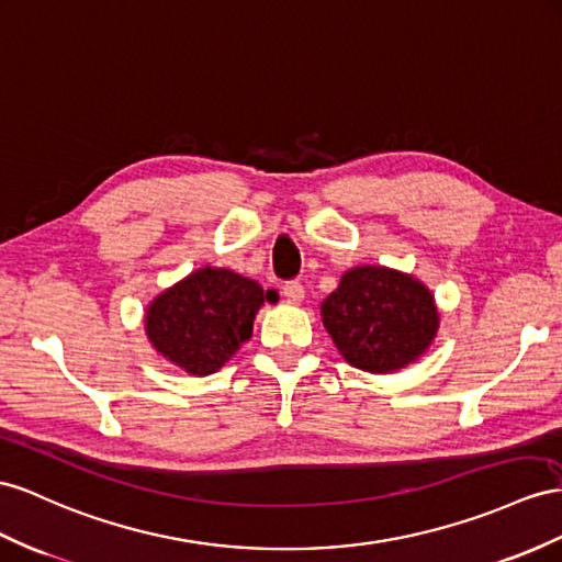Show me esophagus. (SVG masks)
Here are the masks:
<instances>
[{
    "instance_id": "1",
    "label": "esophagus",
    "mask_w": 562,
    "mask_h": 562,
    "mask_svg": "<svg viewBox=\"0 0 562 562\" xmlns=\"http://www.w3.org/2000/svg\"><path fill=\"white\" fill-rule=\"evenodd\" d=\"M282 294L286 299V304H301V301H304V284H301L299 280L284 282Z\"/></svg>"
}]
</instances>
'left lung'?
Masks as SVG:
<instances>
[{"mask_svg": "<svg viewBox=\"0 0 562 562\" xmlns=\"http://www.w3.org/2000/svg\"><path fill=\"white\" fill-rule=\"evenodd\" d=\"M323 325L356 368L390 372L415 361L437 335L435 299L418 280L390 268H353L323 306Z\"/></svg>", "mask_w": 562, "mask_h": 562, "instance_id": "1", "label": "left lung"}]
</instances>
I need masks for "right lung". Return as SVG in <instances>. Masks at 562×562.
<instances>
[{
    "instance_id": "add662e5",
    "label": "right lung",
    "mask_w": 562,
    "mask_h": 562,
    "mask_svg": "<svg viewBox=\"0 0 562 562\" xmlns=\"http://www.w3.org/2000/svg\"><path fill=\"white\" fill-rule=\"evenodd\" d=\"M263 290L233 270L201 268L154 299L147 337L192 375H211L251 337Z\"/></svg>"
}]
</instances>
